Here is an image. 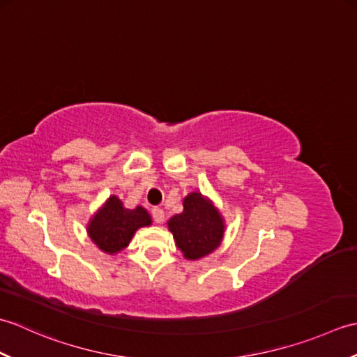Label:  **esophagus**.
I'll use <instances>...</instances> for the list:
<instances>
[{
	"label": "esophagus",
	"mask_w": 357,
	"mask_h": 357,
	"mask_svg": "<svg viewBox=\"0 0 357 357\" xmlns=\"http://www.w3.org/2000/svg\"><path fill=\"white\" fill-rule=\"evenodd\" d=\"M151 216H153V221L156 224H161L164 221L165 213L161 207H155V208H151Z\"/></svg>",
	"instance_id": "34e87169"
}]
</instances>
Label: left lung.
I'll return each mask as SVG.
<instances>
[{"label":"left lung","instance_id":"left-lung-1","mask_svg":"<svg viewBox=\"0 0 357 357\" xmlns=\"http://www.w3.org/2000/svg\"><path fill=\"white\" fill-rule=\"evenodd\" d=\"M174 242L185 259L196 261L219 247L224 236V219L206 196L193 192L184 199V211L169 222Z\"/></svg>","mask_w":357,"mask_h":357}]
</instances>
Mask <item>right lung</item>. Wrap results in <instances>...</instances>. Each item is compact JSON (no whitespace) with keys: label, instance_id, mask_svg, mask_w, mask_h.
<instances>
[{"label":"right lung","instance_id":"add662e5","mask_svg":"<svg viewBox=\"0 0 357 357\" xmlns=\"http://www.w3.org/2000/svg\"><path fill=\"white\" fill-rule=\"evenodd\" d=\"M150 224L151 218L146 208H126L123 201L113 195L90 219L87 233L104 253L115 255L128 245L136 230Z\"/></svg>","mask_w":357,"mask_h":357}]
</instances>
